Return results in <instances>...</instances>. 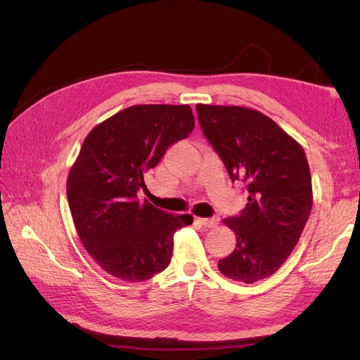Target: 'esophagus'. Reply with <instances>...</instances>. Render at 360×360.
<instances>
[{
    "instance_id": "obj_1",
    "label": "esophagus",
    "mask_w": 360,
    "mask_h": 360,
    "mask_svg": "<svg viewBox=\"0 0 360 360\" xmlns=\"http://www.w3.org/2000/svg\"><path fill=\"white\" fill-rule=\"evenodd\" d=\"M201 225L207 226V228H214L217 224H219V217L213 216V217H198L197 219Z\"/></svg>"
}]
</instances>
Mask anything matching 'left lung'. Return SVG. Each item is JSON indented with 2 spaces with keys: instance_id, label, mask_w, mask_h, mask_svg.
Segmentation results:
<instances>
[{
  "instance_id": "8db88e82",
  "label": "left lung",
  "mask_w": 360,
  "mask_h": 360,
  "mask_svg": "<svg viewBox=\"0 0 360 360\" xmlns=\"http://www.w3.org/2000/svg\"><path fill=\"white\" fill-rule=\"evenodd\" d=\"M197 112L231 180H242L248 191L242 213L224 219L237 245L217 267L226 278L254 284L285 263L308 221L312 183L307 155L259 111L198 103Z\"/></svg>"
}]
</instances>
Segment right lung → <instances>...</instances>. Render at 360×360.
Wrapping results in <instances>:
<instances>
[{"label":"right lung","mask_w":360,"mask_h":360,"mask_svg":"<svg viewBox=\"0 0 360 360\" xmlns=\"http://www.w3.org/2000/svg\"><path fill=\"white\" fill-rule=\"evenodd\" d=\"M195 127L189 105H134L97 124L68 177V200L84 248L108 274L127 282L167 269L172 237L191 214H169L136 192L144 172Z\"/></svg>","instance_id":"right-lung-1"}]
</instances>
